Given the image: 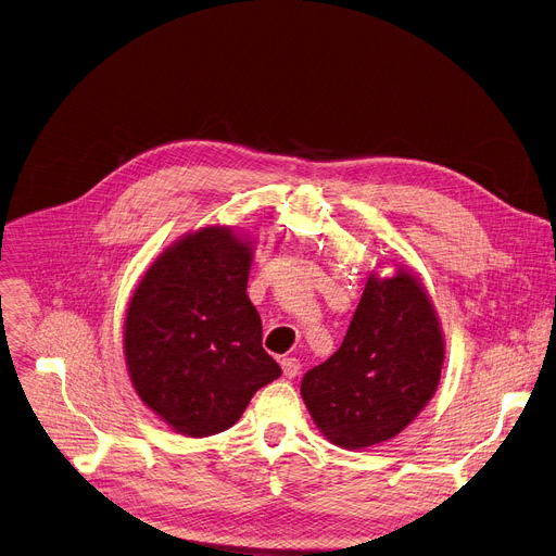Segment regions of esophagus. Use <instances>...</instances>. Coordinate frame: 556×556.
I'll use <instances>...</instances> for the list:
<instances>
[{"label": "esophagus", "mask_w": 556, "mask_h": 556, "mask_svg": "<svg viewBox=\"0 0 556 556\" xmlns=\"http://www.w3.org/2000/svg\"><path fill=\"white\" fill-rule=\"evenodd\" d=\"M281 370H283V375L288 379H294L299 375V370H301V364L294 357H286V359H281Z\"/></svg>", "instance_id": "obj_1"}]
</instances>
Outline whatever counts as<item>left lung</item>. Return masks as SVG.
I'll return each mask as SVG.
<instances>
[{
    "label": "left lung",
    "instance_id": "left-lung-1",
    "mask_svg": "<svg viewBox=\"0 0 556 556\" xmlns=\"http://www.w3.org/2000/svg\"><path fill=\"white\" fill-rule=\"evenodd\" d=\"M445 357L437 313L408 270L370 277L343 343L301 381L317 428L362 450L406 428L432 399Z\"/></svg>",
    "mask_w": 556,
    "mask_h": 556
}]
</instances>
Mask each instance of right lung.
Masks as SVG:
<instances>
[{
	"label": "right lung",
	"instance_id": "add662e5",
	"mask_svg": "<svg viewBox=\"0 0 556 556\" xmlns=\"http://www.w3.org/2000/svg\"><path fill=\"white\" fill-rule=\"evenodd\" d=\"M250 264V241L211 226L166 248L135 288L124 324L130 381L179 434L228 430L281 375L245 294Z\"/></svg>",
	"mask_w": 556,
	"mask_h": 556
}]
</instances>
